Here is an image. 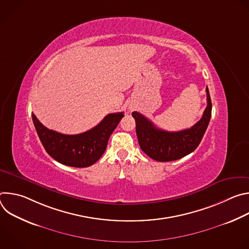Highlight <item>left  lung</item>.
<instances>
[{"mask_svg":"<svg viewBox=\"0 0 249 249\" xmlns=\"http://www.w3.org/2000/svg\"><path fill=\"white\" fill-rule=\"evenodd\" d=\"M207 107L202 118L191 128L178 132H168L157 128L155 124L141 113L134 111L136 133L139 145L147 156L158 161L179 160L192 153L200 142L209 125L212 114V102L208 88Z\"/></svg>","mask_w":249,"mask_h":249,"instance_id":"1","label":"left lung"}]
</instances>
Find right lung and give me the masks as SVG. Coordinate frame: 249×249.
Returning a JSON list of instances; mask_svg holds the SVG:
<instances>
[{"mask_svg": "<svg viewBox=\"0 0 249 249\" xmlns=\"http://www.w3.org/2000/svg\"><path fill=\"white\" fill-rule=\"evenodd\" d=\"M31 115L47 154L58 162L74 167H88L96 162L105 152L110 135L124 117L123 112L110 113L87 132L66 135L49 130L33 113Z\"/></svg>", "mask_w": 249, "mask_h": 249, "instance_id": "obj_1", "label": "right lung"}]
</instances>
